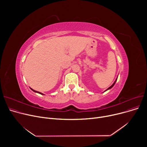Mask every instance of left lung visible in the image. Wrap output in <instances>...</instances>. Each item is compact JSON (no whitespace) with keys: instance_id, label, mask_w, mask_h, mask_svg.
<instances>
[{"instance_id":"8db88e82","label":"left lung","mask_w":147,"mask_h":147,"mask_svg":"<svg viewBox=\"0 0 147 147\" xmlns=\"http://www.w3.org/2000/svg\"><path fill=\"white\" fill-rule=\"evenodd\" d=\"M117 79H115V80L114 81V82L113 83V84H112V85L111 86H110L109 88H108L107 90H105L104 92H105V91H107V90H109V89H111L113 86H114V84H115V82H116V81H117Z\"/></svg>"}]
</instances>
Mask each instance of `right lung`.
Masks as SVG:
<instances>
[{
	"instance_id": "right-lung-1",
	"label": "right lung",
	"mask_w": 147,
	"mask_h": 147,
	"mask_svg": "<svg viewBox=\"0 0 147 147\" xmlns=\"http://www.w3.org/2000/svg\"><path fill=\"white\" fill-rule=\"evenodd\" d=\"M30 89H32L33 92H36V93H38V94H41V95H44L43 94H42V93H41V92H38V91H36V90H33V89H32V88H30Z\"/></svg>"
}]
</instances>
